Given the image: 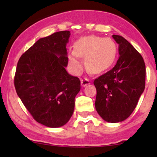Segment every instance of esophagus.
Wrapping results in <instances>:
<instances>
[{"instance_id": "34e87169", "label": "esophagus", "mask_w": 157, "mask_h": 157, "mask_svg": "<svg viewBox=\"0 0 157 157\" xmlns=\"http://www.w3.org/2000/svg\"><path fill=\"white\" fill-rule=\"evenodd\" d=\"M81 86H82L83 87L86 86V85L90 84L89 79H88L86 78H84L83 79H81Z\"/></svg>"}]
</instances>
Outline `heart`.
<instances>
[{"label":"heart","instance_id":"1","mask_svg":"<svg viewBox=\"0 0 157 157\" xmlns=\"http://www.w3.org/2000/svg\"><path fill=\"white\" fill-rule=\"evenodd\" d=\"M74 50L68 53V61L73 71L79 74L83 68L81 57H85L87 69L93 74H100L110 68L117 54L114 40L109 38L90 36L76 42Z\"/></svg>","mask_w":157,"mask_h":157}]
</instances>
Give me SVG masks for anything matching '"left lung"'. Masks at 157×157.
<instances>
[{"mask_svg": "<svg viewBox=\"0 0 157 157\" xmlns=\"http://www.w3.org/2000/svg\"><path fill=\"white\" fill-rule=\"evenodd\" d=\"M119 57L114 67L94 81L95 107L104 121L117 123L127 119L136 108L145 88L146 67L140 53L124 37L113 35Z\"/></svg>", "mask_w": 157, "mask_h": 157, "instance_id": "1", "label": "left lung"}]
</instances>
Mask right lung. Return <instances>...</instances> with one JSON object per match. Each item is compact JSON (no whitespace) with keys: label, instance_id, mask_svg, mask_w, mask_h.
<instances>
[{"label":"right lung","instance_id":"1","mask_svg":"<svg viewBox=\"0 0 157 157\" xmlns=\"http://www.w3.org/2000/svg\"><path fill=\"white\" fill-rule=\"evenodd\" d=\"M70 35L63 31L40 38L17 64L16 93L33 119L48 127H60L69 121L81 89L79 78L66 70Z\"/></svg>","mask_w":157,"mask_h":157}]
</instances>
